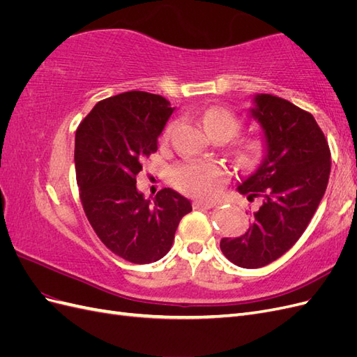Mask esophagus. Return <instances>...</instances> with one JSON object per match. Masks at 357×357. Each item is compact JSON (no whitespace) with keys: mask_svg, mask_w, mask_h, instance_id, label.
Segmentation results:
<instances>
[{"mask_svg":"<svg viewBox=\"0 0 357 357\" xmlns=\"http://www.w3.org/2000/svg\"><path fill=\"white\" fill-rule=\"evenodd\" d=\"M214 205V201H195L193 202V208H213Z\"/></svg>","mask_w":357,"mask_h":357,"instance_id":"obj_1","label":"esophagus"}]
</instances>
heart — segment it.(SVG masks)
<instances>
[{"label": "heart", "instance_id": "b5f03b06", "mask_svg": "<svg viewBox=\"0 0 357 357\" xmlns=\"http://www.w3.org/2000/svg\"><path fill=\"white\" fill-rule=\"evenodd\" d=\"M202 123L210 135L223 134L228 138L234 137L240 129L236 116L223 107H211L202 116ZM174 125H168L164 137L168 138ZM265 143L261 138H245L236 147V158L243 165H256L262 160ZM228 169L220 162L198 160L180 164L171 171V181L178 190L193 197H214L228 180Z\"/></svg>", "mask_w": 357, "mask_h": 357}]
</instances>
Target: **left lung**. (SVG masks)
Returning <instances> with one entry per match:
<instances>
[{
	"label": "left lung",
	"instance_id": "1",
	"mask_svg": "<svg viewBox=\"0 0 357 357\" xmlns=\"http://www.w3.org/2000/svg\"><path fill=\"white\" fill-rule=\"evenodd\" d=\"M252 116L265 132L266 156L238 192L262 204L238 238H223L222 253L241 268L274 262L304 234L325 195L331 150L311 113L278 96L256 95Z\"/></svg>",
	"mask_w": 357,
	"mask_h": 357
}]
</instances>
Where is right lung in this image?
<instances>
[{
  "instance_id": "right-lung-1",
  "label": "right lung",
  "mask_w": 357,
  "mask_h": 357,
  "mask_svg": "<svg viewBox=\"0 0 357 357\" xmlns=\"http://www.w3.org/2000/svg\"><path fill=\"white\" fill-rule=\"evenodd\" d=\"M172 110L160 95L131 91L96 104L75 131L74 164L86 218L102 244L132 264L164 257L192 204L169 188L137 190L142 162L158 150Z\"/></svg>"
}]
</instances>
